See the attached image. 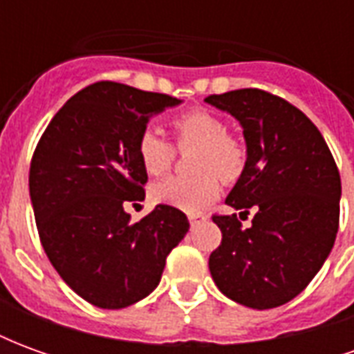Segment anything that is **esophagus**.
I'll use <instances>...</instances> for the list:
<instances>
[{
    "instance_id": "obj_1",
    "label": "esophagus",
    "mask_w": 354,
    "mask_h": 354,
    "mask_svg": "<svg viewBox=\"0 0 354 354\" xmlns=\"http://www.w3.org/2000/svg\"><path fill=\"white\" fill-rule=\"evenodd\" d=\"M203 220H205V216H203V214H192V216H189V223H192V227H195V225H197L199 222H203Z\"/></svg>"
}]
</instances>
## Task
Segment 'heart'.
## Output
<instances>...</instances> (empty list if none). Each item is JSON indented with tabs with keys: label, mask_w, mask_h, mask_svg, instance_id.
I'll return each mask as SVG.
<instances>
[{
	"label": "heart",
	"mask_w": 354,
	"mask_h": 354,
	"mask_svg": "<svg viewBox=\"0 0 354 354\" xmlns=\"http://www.w3.org/2000/svg\"><path fill=\"white\" fill-rule=\"evenodd\" d=\"M174 146L180 151L193 149V178H167L151 187V199L187 214L201 212L218 199L220 182H237L246 169L245 144L227 132L222 117L205 108L180 113L170 121ZM140 165L149 176H161L174 162V147L151 129L142 131L136 142Z\"/></svg>",
	"instance_id": "obj_1"
}]
</instances>
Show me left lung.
Listing matches in <instances>:
<instances>
[{
  "mask_svg": "<svg viewBox=\"0 0 354 354\" xmlns=\"http://www.w3.org/2000/svg\"><path fill=\"white\" fill-rule=\"evenodd\" d=\"M205 100L237 119L246 169L225 199L241 214L212 216L222 243L208 258L223 296L252 309H273L305 290L334 246L342 180L311 119L261 88L210 94ZM239 214V216H241Z\"/></svg>",
  "mask_w": 354,
  "mask_h": 354,
  "instance_id": "obj_1",
  "label": "left lung"
}]
</instances>
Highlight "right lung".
<instances>
[{
  "mask_svg": "<svg viewBox=\"0 0 354 354\" xmlns=\"http://www.w3.org/2000/svg\"><path fill=\"white\" fill-rule=\"evenodd\" d=\"M180 100L113 81L73 94L35 146L30 197L43 250L88 304L123 309L151 294L170 250L189 230L178 208L157 205L131 223L147 172L136 142L149 119Z\"/></svg>",
  "mask_w": 354,
  "mask_h": 354,
  "instance_id": "obj_1",
  "label": "right lung"
}]
</instances>
